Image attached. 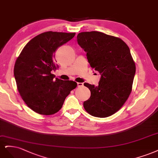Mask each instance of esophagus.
Instances as JSON below:
<instances>
[{"label": "esophagus", "mask_w": 158, "mask_h": 158, "mask_svg": "<svg viewBox=\"0 0 158 158\" xmlns=\"http://www.w3.org/2000/svg\"><path fill=\"white\" fill-rule=\"evenodd\" d=\"M83 86V83H77V86L78 87H81V86Z\"/></svg>", "instance_id": "34e87169"}]
</instances>
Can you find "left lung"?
I'll list each match as a JSON object with an SVG mask.
<instances>
[{"label":"left lung","instance_id":"1","mask_svg":"<svg viewBox=\"0 0 158 158\" xmlns=\"http://www.w3.org/2000/svg\"><path fill=\"white\" fill-rule=\"evenodd\" d=\"M77 42L86 52L90 67L101 74L98 85L85 83L90 97L85 110L93 116L107 118L119 110L132 91L135 63L127 44L119 37L98 31L81 32Z\"/></svg>","mask_w":158,"mask_h":158}]
</instances>
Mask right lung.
Masks as SVG:
<instances>
[{
  "label": "right lung",
  "mask_w": 158,
  "mask_h": 158,
  "mask_svg": "<svg viewBox=\"0 0 158 158\" xmlns=\"http://www.w3.org/2000/svg\"><path fill=\"white\" fill-rule=\"evenodd\" d=\"M75 33L47 31L38 35L25 46L16 59L14 74L17 89L26 105L35 112L49 115L62 108L65 98L77 87L73 81L54 78L56 49Z\"/></svg>",
  "instance_id": "1"
}]
</instances>
